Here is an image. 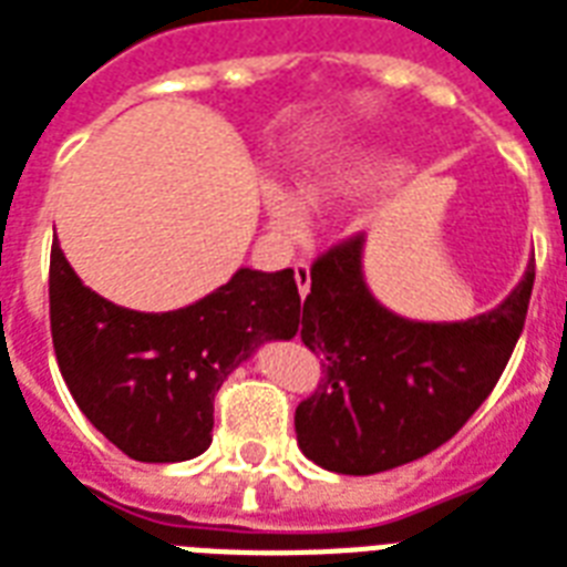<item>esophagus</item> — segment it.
I'll use <instances>...</instances> for the list:
<instances>
[{
  "label": "esophagus",
  "mask_w": 567,
  "mask_h": 567,
  "mask_svg": "<svg viewBox=\"0 0 567 567\" xmlns=\"http://www.w3.org/2000/svg\"><path fill=\"white\" fill-rule=\"evenodd\" d=\"M292 271H296V284H299V292H301V299L308 296L310 292V266L301 259V262H296L292 266Z\"/></svg>",
  "instance_id": "esophagus-1"
}]
</instances>
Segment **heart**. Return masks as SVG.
Segmentation results:
<instances>
[{
	"label": "heart",
	"instance_id": "heart-1",
	"mask_svg": "<svg viewBox=\"0 0 567 567\" xmlns=\"http://www.w3.org/2000/svg\"><path fill=\"white\" fill-rule=\"evenodd\" d=\"M364 185H368V176H361L355 169L313 167L301 176V190L284 185L278 178H262L259 199L266 208L268 227L280 238L296 241L308 233L310 206H326L331 199L352 197Z\"/></svg>",
	"mask_w": 567,
	"mask_h": 567
}]
</instances>
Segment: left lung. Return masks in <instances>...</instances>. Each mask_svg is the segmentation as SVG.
Here are the masks:
<instances>
[{
    "label": "left lung",
    "mask_w": 567,
    "mask_h": 567,
    "mask_svg": "<svg viewBox=\"0 0 567 567\" xmlns=\"http://www.w3.org/2000/svg\"><path fill=\"white\" fill-rule=\"evenodd\" d=\"M364 236L310 268L301 340L326 377L296 410L305 457L340 475H377L449 442L487 400L529 310L535 259L508 299L463 322L389 310L364 280Z\"/></svg>",
    "instance_id": "obj_1"
}]
</instances>
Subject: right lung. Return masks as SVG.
<instances>
[{
	"label": "right lung",
	"mask_w": 567,
	"mask_h": 567,
	"mask_svg": "<svg viewBox=\"0 0 567 567\" xmlns=\"http://www.w3.org/2000/svg\"><path fill=\"white\" fill-rule=\"evenodd\" d=\"M299 319L292 268H238L187 308L140 313L92 292L53 241L50 331L62 380L80 412L134 461L203 454L224 380L268 340L296 338Z\"/></svg>",
	"instance_id": "1"
}]
</instances>
